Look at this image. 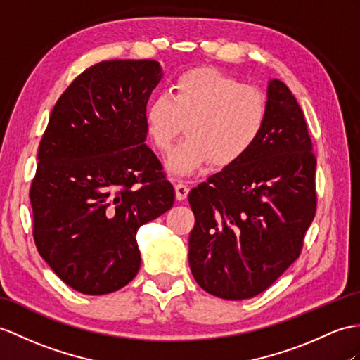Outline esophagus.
<instances>
[{"label": "esophagus", "mask_w": 360, "mask_h": 360, "mask_svg": "<svg viewBox=\"0 0 360 360\" xmlns=\"http://www.w3.org/2000/svg\"><path fill=\"white\" fill-rule=\"evenodd\" d=\"M175 197H177V200H185L186 197H188V194H189V188L185 185V183H181V181H177L175 183Z\"/></svg>", "instance_id": "34e87169"}]
</instances>
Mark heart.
Returning <instances> with one entry per match:
<instances>
[{
	"label": "heart",
	"mask_w": 360,
	"mask_h": 360,
	"mask_svg": "<svg viewBox=\"0 0 360 360\" xmlns=\"http://www.w3.org/2000/svg\"><path fill=\"white\" fill-rule=\"evenodd\" d=\"M267 103L259 90L217 68H192L175 77L171 93H159L148 103L145 119L154 145L174 148L166 168L175 175H192L212 160L229 166L246 155L266 125Z\"/></svg>",
	"instance_id": "b5f03b06"
}]
</instances>
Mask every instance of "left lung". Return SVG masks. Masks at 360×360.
<instances>
[{
  "mask_svg": "<svg viewBox=\"0 0 360 360\" xmlns=\"http://www.w3.org/2000/svg\"><path fill=\"white\" fill-rule=\"evenodd\" d=\"M266 103L252 150L189 192V267L223 300H249L274 284L300 257L316 212V159L302 110L279 79L269 81Z\"/></svg>",
  "mask_w": 360,
  "mask_h": 360,
  "instance_id": "left-lung-1",
  "label": "left lung"
}]
</instances>
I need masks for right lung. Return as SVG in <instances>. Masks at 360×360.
I'll use <instances>...</instances> for the list:
<instances>
[{
  "label": "right lung",
  "instance_id": "right-lung-1",
  "mask_svg": "<svg viewBox=\"0 0 360 360\" xmlns=\"http://www.w3.org/2000/svg\"><path fill=\"white\" fill-rule=\"evenodd\" d=\"M162 76L153 59L86 68L58 99L39 143L34 244L84 295L125 287L140 269L139 227L174 205V188L145 143L146 103Z\"/></svg>",
  "mask_w": 360,
  "mask_h": 360
}]
</instances>
